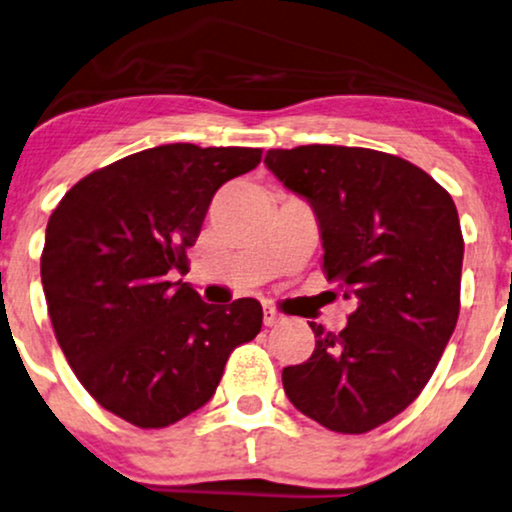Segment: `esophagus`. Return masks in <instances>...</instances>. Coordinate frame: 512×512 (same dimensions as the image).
Returning a JSON list of instances; mask_svg holds the SVG:
<instances>
[{"instance_id":"1","label":"esophagus","mask_w":512,"mask_h":512,"mask_svg":"<svg viewBox=\"0 0 512 512\" xmlns=\"http://www.w3.org/2000/svg\"><path fill=\"white\" fill-rule=\"evenodd\" d=\"M283 323V314H278L274 307H264V326H278Z\"/></svg>"}]
</instances>
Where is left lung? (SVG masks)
Returning a JSON list of instances; mask_svg holds the SVG:
<instances>
[{"instance_id":"obj_1","label":"left lung","mask_w":512,"mask_h":512,"mask_svg":"<svg viewBox=\"0 0 512 512\" xmlns=\"http://www.w3.org/2000/svg\"><path fill=\"white\" fill-rule=\"evenodd\" d=\"M264 165L312 205L328 281L357 302L340 333L283 368L290 404L323 428L364 435L435 373L461 309L463 234L454 200L397 155L352 146L271 148Z\"/></svg>"}]
</instances>
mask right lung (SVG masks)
Returning a JSON list of instances; mask_svg holds the SVG:
<instances>
[{
	"label": "right lung",
	"instance_id": "add662e5",
	"mask_svg": "<svg viewBox=\"0 0 512 512\" xmlns=\"http://www.w3.org/2000/svg\"><path fill=\"white\" fill-rule=\"evenodd\" d=\"M262 148L165 144L77 181L47 224L42 286L56 340L77 380L137 428H167L208 404L226 359L262 328V304L224 307L189 283L217 189L255 170Z\"/></svg>",
	"mask_w": 512,
	"mask_h": 512
}]
</instances>
